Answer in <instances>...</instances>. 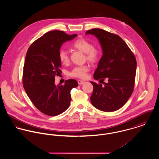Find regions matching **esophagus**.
Returning <instances> with one entry per match:
<instances>
[{"label": "esophagus", "mask_w": 159, "mask_h": 159, "mask_svg": "<svg viewBox=\"0 0 159 159\" xmlns=\"http://www.w3.org/2000/svg\"><path fill=\"white\" fill-rule=\"evenodd\" d=\"M78 83L79 85H82V84H83L85 83V81H82V80H78Z\"/></svg>", "instance_id": "esophagus-1"}]
</instances>
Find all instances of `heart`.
Segmentation results:
<instances>
[{
  "instance_id": "b5f03b06",
  "label": "heart",
  "mask_w": 159,
  "mask_h": 159,
  "mask_svg": "<svg viewBox=\"0 0 159 159\" xmlns=\"http://www.w3.org/2000/svg\"><path fill=\"white\" fill-rule=\"evenodd\" d=\"M72 46L74 48L85 53V57L87 61L91 63H95L99 59L100 51L98 49L93 47L90 42L80 39L75 41ZM59 59L63 64H67L69 61V57L67 51L62 50L59 52ZM89 71V67L86 65L76 66L70 72V76L75 78L84 79L86 78Z\"/></svg>"
}]
</instances>
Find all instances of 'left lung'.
Instances as JSON below:
<instances>
[{
	"label": "left lung",
	"instance_id": "obj_1",
	"mask_svg": "<svg viewBox=\"0 0 159 159\" xmlns=\"http://www.w3.org/2000/svg\"><path fill=\"white\" fill-rule=\"evenodd\" d=\"M86 34L95 36L102 48L103 55L93 74L96 80L107 83L104 85L91 81L93 89L91 97L92 105L105 112L120 109L127 102L134 88L136 75L135 57L125 42L117 35L100 29H93Z\"/></svg>",
	"mask_w": 159,
	"mask_h": 159
}]
</instances>
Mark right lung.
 I'll return each instance as SVG.
<instances>
[{"label": "right lung", "mask_w": 159, "mask_h": 159, "mask_svg": "<svg viewBox=\"0 0 159 159\" xmlns=\"http://www.w3.org/2000/svg\"><path fill=\"white\" fill-rule=\"evenodd\" d=\"M76 37L64 31H50L35 40L26 53L23 87L32 103L46 115L55 116L64 112L70 104V91L78 86L73 79L66 80L64 85L54 83L55 76L61 71V47Z\"/></svg>", "instance_id": "obj_1"}]
</instances>
